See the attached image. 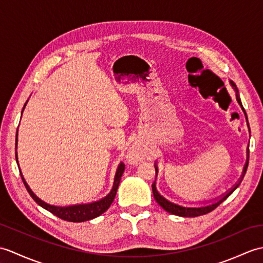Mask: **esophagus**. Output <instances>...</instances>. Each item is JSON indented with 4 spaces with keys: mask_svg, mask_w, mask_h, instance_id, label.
Here are the masks:
<instances>
[{
    "mask_svg": "<svg viewBox=\"0 0 263 263\" xmlns=\"http://www.w3.org/2000/svg\"><path fill=\"white\" fill-rule=\"evenodd\" d=\"M145 149L142 145L140 144H133L131 148L127 151V161L130 163H138L140 161H142L145 158Z\"/></svg>",
    "mask_w": 263,
    "mask_h": 263,
    "instance_id": "esophagus-1",
    "label": "esophagus"
}]
</instances>
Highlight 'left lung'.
Masks as SVG:
<instances>
[{"label":"left lung","mask_w":263,"mask_h":263,"mask_svg":"<svg viewBox=\"0 0 263 263\" xmlns=\"http://www.w3.org/2000/svg\"><path fill=\"white\" fill-rule=\"evenodd\" d=\"M230 83H231V86L233 87L234 90H235L236 101H237V103L240 104V106L243 109L242 103H241V100H240V95H239V90H237L236 85L233 82H230ZM244 114H246V112H244ZM246 117H247V114H246ZM248 126H249V123H248ZM248 163H249V149H248L247 163H246V166H244V168H243V173H242V176H241L239 182H237V184H235L233 188H231L229 192H227V194H224L223 196L219 198L218 200L214 201V203H212V204H209V205H204V206H199V207H189V206H182V205H178V204H176V203H173V201H170L167 198H164L163 196H161L159 193H158L157 188H156V182H154V184H152V193H154V197H155L157 203L159 204L164 211H167L168 213H170V214H174V215H177V216H182V217H196V216H200V215H205V214H207V213L214 211L219 204L223 203V201L227 199L230 196V195L235 191L237 187H239V185L241 184V181L243 179L244 175H246V173H247ZM155 168H156V173H158L157 164H155Z\"/></svg>","instance_id":"8db88e82"}]
</instances>
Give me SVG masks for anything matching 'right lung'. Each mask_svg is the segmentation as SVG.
<instances>
[{"instance_id":"add662e5","label":"right lung","mask_w":263,"mask_h":263,"mask_svg":"<svg viewBox=\"0 0 263 263\" xmlns=\"http://www.w3.org/2000/svg\"><path fill=\"white\" fill-rule=\"evenodd\" d=\"M28 103V101H27ZM27 103L24 104L23 109L26 107ZM22 109V112H23ZM16 143H17V133H16V139H15V149H16ZM15 159H16V163H17V167H19V161H17V155H16V151H15ZM124 169H125V164L123 162H121L118 167L117 170V174H115L114 177V182H113V188L111 189V192H109L108 195H106L105 197L97 200V201H93V203H89V204H78V205H71V206H53L50 204H47L45 203L44 200H41L39 197H36L34 193L30 189V187L28 186L27 181L24 180L23 176L21 174V170H20V175H21V178L24 186H26L28 193L30 194V196L33 198V200L35 201L36 204L40 205L41 207H44L45 210H47L48 212L52 213L53 215H56L57 217L64 219V221H68V222H85V221H89V219H93L97 216L102 215L104 212H106L108 210V207L111 206V204L113 203V200L115 198V195H117V191H118V187L120 184V180H121V177L124 173Z\"/></svg>"}]
</instances>
